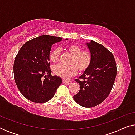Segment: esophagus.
Instances as JSON below:
<instances>
[{"label": "esophagus", "instance_id": "34e87169", "mask_svg": "<svg viewBox=\"0 0 135 135\" xmlns=\"http://www.w3.org/2000/svg\"><path fill=\"white\" fill-rule=\"evenodd\" d=\"M62 82L64 83V84H69L71 82V80H65V79H63V80H62Z\"/></svg>", "mask_w": 135, "mask_h": 135}]
</instances>
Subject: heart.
<instances>
[{"instance_id": "obj_1", "label": "heart", "mask_w": 135, "mask_h": 135, "mask_svg": "<svg viewBox=\"0 0 135 135\" xmlns=\"http://www.w3.org/2000/svg\"><path fill=\"white\" fill-rule=\"evenodd\" d=\"M64 50L72 55L70 60V66L56 64L53 68V71L57 76L62 79H69L77 73V68L79 71H86L91 62V56L89 51L82 50V49L76 44H69L64 47ZM60 51L58 49H53L49 54L51 61L56 62L60 56Z\"/></svg>"}]
</instances>
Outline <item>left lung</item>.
<instances>
[{
    "label": "left lung",
    "mask_w": 135,
    "mask_h": 135,
    "mask_svg": "<svg viewBox=\"0 0 135 135\" xmlns=\"http://www.w3.org/2000/svg\"><path fill=\"white\" fill-rule=\"evenodd\" d=\"M86 45L91 62L79 79H75L80 88L74 99L83 107L92 108L109 95L117 75V67L114 55L103 45L92 40Z\"/></svg>",
    "instance_id": "1"
}]
</instances>
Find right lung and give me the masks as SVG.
Masks as SVG:
<instances>
[{"label": "right lung", "mask_w": 135, "mask_h": 135, "mask_svg": "<svg viewBox=\"0 0 135 135\" xmlns=\"http://www.w3.org/2000/svg\"><path fill=\"white\" fill-rule=\"evenodd\" d=\"M61 40L49 35L39 36L26 42L16 56L15 81L20 91L29 101L47 102L53 97L62 83L60 77L51 75L49 62L51 46Z\"/></svg>", "instance_id": "add662e5"}]
</instances>
